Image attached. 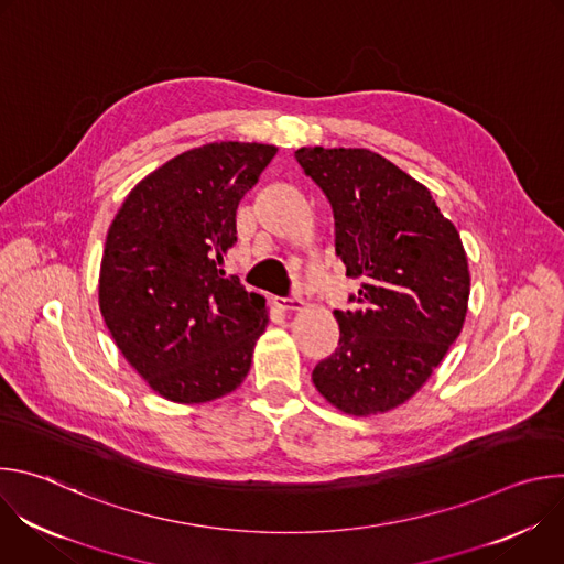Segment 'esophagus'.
<instances>
[{
  "label": "esophagus",
  "instance_id": "1",
  "mask_svg": "<svg viewBox=\"0 0 564 564\" xmlns=\"http://www.w3.org/2000/svg\"><path fill=\"white\" fill-rule=\"evenodd\" d=\"M274 305L283 312H294V310L303 307V299L301 296H288V299L279 296V299H274Z\"/></svg>",
  "mask_w": 564,
  "mask_h": 564
}]
</instances>
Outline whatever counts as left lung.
Returning <instances> with one entry per match:
<instances>
[{
  "mask_svg": "<svg viewBox=\"0 0 564 564\" xmlns=\"http://www.w3.org/2000/svg\"><path fill=\"white\" fill-rule=\"evenodd\" d=\"M303 167L333 205L335 250L361 279L352 310H335L339 348L312 370L348 415L409 401L459 337L470 274L455 225L431 192L370 149L301 147Z\"/></svg>",
  "mask_w": 564,
  "mask_h": 564,
  "instance_id": "left-lung-1",
  "label": "left lung"
}]
</instances>
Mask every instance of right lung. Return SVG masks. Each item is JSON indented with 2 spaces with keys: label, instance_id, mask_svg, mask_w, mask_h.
Segmentation results:
<instances>
[{
  "label": "right lung",
  "instance_id": "1",
  "mask_svg": "<svg viewBox=\"0 0 564 564\" xmlns=\"http://www.w3.org/2000/svg\"><path fill=\"white\" fill-rule=\"evenodd\" d=\"M274 144L212 142L142 178L118 209L100 265V312L138 375L178 404L240 386L265 333V299L225 276L236 207Z\"/></svg>",
  "mask_w": 564,
  "mask_h": 564
}]
</instances>
